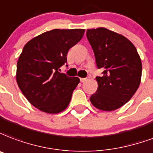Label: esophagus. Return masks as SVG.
<instances>
[{"label": "esophagus", "mask_w": 153, "mask_h": 153, "mask_svg": "<svg viewBox=\"0 0 153 153\" xmlns=\"http://www.w3.org/2000/svg\"><path fill=\"white\" fill-rule=\"evenodd\" d=\"M87 79H82H82H80V81H81V82H85L87 81Z\"/></svg>", "instance_id": "obj_1"}]
</instances>
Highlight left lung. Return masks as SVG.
<instances>
[{
  "label": "left lung",
  "instance_id": "left-lung-1",
  "mask_svg": "<svg viewBox=\"0 0 153 153\" xmlns=\"http://www.w3.org/2000/svg\"><path fill=\"white\" fill-rule=\"evenodd\" d=\"M98 68V89L90 100L95 108L111 111L131 100L138 89L142 74L140 57L135 45L123 35L100 27L87 30Z\"/></svg>",
  "mask_w": 153,
  "mask_h": 153
}]
</instances>
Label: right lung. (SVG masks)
I'll return each mask as SVG.
<instances>
[{"label":"right lung","mask_w":153,"mask_h":153,"mask_svg":"<svg viewBox=\"0 0 153 153\" xmlns=\"http://www.w3.org/2000/svg\"><path fill=\"white\" fill-rule=\"evenodd\" d=\"M84 32L83 29L52 30L29 41L22 50L17 65V85L28 101L43 112L57 114L68 107L79 79L58 71Z\"/></svg>","instance_id":"add662e5"}]
</instances>
